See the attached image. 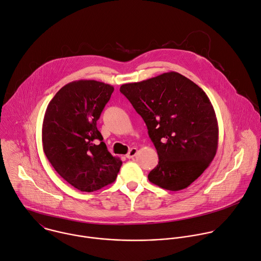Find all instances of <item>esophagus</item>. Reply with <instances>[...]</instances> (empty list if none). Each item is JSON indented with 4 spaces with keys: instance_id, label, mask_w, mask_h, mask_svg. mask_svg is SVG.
<instances>
[{
    "instance_id": "1",
    "label": "esophagus",
    "mask_w": 261,
    "mask_h": 261,
    "mask_svg": "<svg viewBox=\"0 0 261 261\" xmlns=\"http://www.w3.org/2000/svg\"><path fill=\"white\" fill-rule=\"evenodd\" d=\"M136 154H137V148H136V147H132L131 150L129 151V153L126 155V157H127L128 159H131V158H133Z\"/></svg>"
}]
</instances>
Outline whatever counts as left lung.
Masks as SVG:
<instances>
[{
    "instance_id": "1",
    "label": "left lung",
    "mask_w": 261,
    "mask_h": 261,
    "mask_svg": "<svg viewBox=\"0 0 261 261\" xmlns=\"http://www.w3.org/2000/svg\"><path fill=\"white\" fill-rule=\"evenodd\" d=\"M120 91L143 119L159 156L148 180L170 191L189 187L218 148V122L206 94L173 71L122 85Z\"/></svg>"
}]
</instances>
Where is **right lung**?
<instances>
[{
  "instance_id": "1",
  "label": "right lung",
  "mask_w": 261,
  "mask_h": 261,
  "mask_svg": "<svg viewBox=\"0 0 261 261\" xmlns=\"http://www.w3.org/2000/svg\"><path fill=\"white\" fill-rule=\"evenodd\" d=\"M115 88L81 80L64 86L48 103L42 124L43 152L74 188L97 191L113 184L122 161L111 155L97 121Z\"/></svg>"
}]
</instances>
